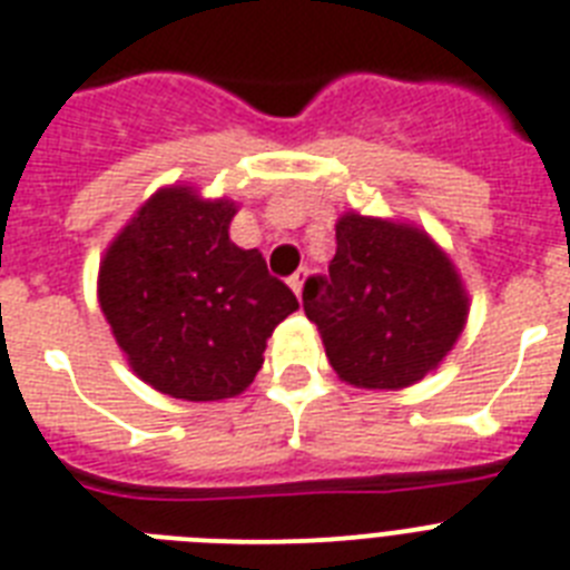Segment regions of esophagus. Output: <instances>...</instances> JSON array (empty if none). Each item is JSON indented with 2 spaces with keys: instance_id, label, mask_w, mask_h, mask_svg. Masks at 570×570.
Segmentation results:
<instances>
[{
  "instance_id": "esophagus-1",
  "label": "esophagus",
  "mask_w": 570,
  "mask_h": 570,
  "mask_svg": "<svg viewBox=\"0 0 570 570\" xmlns=\"http://www.w3.org/2000/svg\"><path fill=\"white\" fill-rule=\"evenodd\" d=\"M304 281H307V269H298L293 277H289V286H293L295 295H301V289H304Z\"/></svg>"
}]
</instances>
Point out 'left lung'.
<instances>
[{"instance_id":"8db88e82","label":"left lung","mask_w":570,"mask_h":570,"mask_svg":"<svg viewBox=\"0 0 570 570\" xmlns=\"http://www.w3.org/2000/svg\"><path fill=\"white\" fill-rule=\"evenodd\" d=\"M304 313L333 372L360 390H404L433 372L469 318L456 266L415 225L345 213L327 277H309Z\"/></svg>"}]
</instances>
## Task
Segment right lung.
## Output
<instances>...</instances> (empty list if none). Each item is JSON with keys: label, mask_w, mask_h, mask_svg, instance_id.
<instances>
[{"label": "right lung", "mask_w": 570, "mask_h": 570, "mask_svg": "<svg viewBox=\"0 0 570 570\" xmlns=\"http://www.w3.org/2000/svg\"><path fill=\"white\" fill-rule=\"evenodd\" d=\"M237 205L157 189L108 245L99 307L142 383L184 401L248 390L266 340L298 309L257 248L230 243Z\"/></svg>", "instance_id": "add662e5"}]
</instances>
